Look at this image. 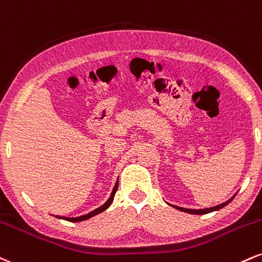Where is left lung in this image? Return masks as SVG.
<instances>
[{"mask_svg": "<svg viewBox=\"0 0 262 262\" xmlns=\"http://www.w3.org/2000/svg\"><path fill=\"white\" fill-rule=\"evenodd\" d=\"M234 198V196H233ZM233 198L228 200V201H226L224 204H221L218 206H214V207H211V208H205V210H189V208H183V207H178V206H173V207L177 208V210L179 211H183V212H186V213H190V214H206V213H210V212H213V211H218L221 210V208H223L224 206H227L229 204L230 201H232Z\"/></svg>", "mask_w": 262, "mask_h": 262, "instance_id": "obj_1", "label": "left lung"}]
</instances>
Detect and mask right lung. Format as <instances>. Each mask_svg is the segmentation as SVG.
Here are the masks:
<instances>
[{"mask_svg": "<svg viewBox=\"0 0 262 262\" xmlns=\"http://www.w3.org/2000/svg\"><path fill=\"white\" fill-rule=\"evenodd\" d=\"M118 185H119V183H118V181H116L115 186H114V189H113V192H112V195H110L109 200H107V201L105 202V204H104L103 206H100V207H99V208H97V210H94V211L89 212L88 214H84V216H81V217H76V218H67V217H60V216H56V217H57V218H62V220H66V221H70V222H81V221H85V220H88V218L93 217V216H95V214H99L100 212L105 211L106 208L109 207L110 205H112V202H113V200H114V196H115V192H116V190H118Z\"/></svg>", "mask_w": 262, "mask_h": 262, "instance_id": "add662e5", "label": "right lung"}]
</instances>
